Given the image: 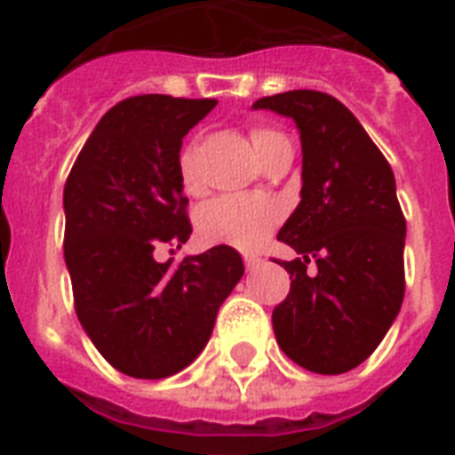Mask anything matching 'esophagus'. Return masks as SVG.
Listing matches in <instances>:
<instances>
[{"label":"esophagus","mask_w":455,"mask_h":455,"mask_svg":"<svg viewBox=\"0 0 455 455\" xmlns=\"http://www.w3.org/2000/svg\"><path fill=\"white\" fill-rule=\"evenodd\" d=\"M243 262H245V269L255 271L257 267L262 264V259H259V257H255V255H245V257H243Z\"/></svg>","instance_id":"34e87169"}]
</instances>
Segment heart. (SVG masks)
<instances>
[{
  "label": "heart",
  "mask_w": 455,
  "mask_h": 455,
  "mask_svg": "<svg viewBox=\"0 0 455 455\" xmlns=\"http://www.w3.org/2000/svg\"><path fill=\"white\" fill-rule=\"evenodd\" d=\"M281 134L267 127L250 130V141L257 156ZM179 179L188 193L200 191L198 151L196 144L184 146L179 153ZM281 221V210L274 200L257 196H220L198 212V235L210 245H231L238 250H257Z\"/></svg>",
  "instance_id": "b5f03b06"
}]
</instances>
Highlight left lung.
<instances>
[{
  "instance_id": "8db88e82",
  "label": "left lung",
  "mask_w": 455,
  "mask_h": 455,
  "mask_svg": "<svg viewBox=\"0 0 455 455\" xmlns=\"http://www.w3.org/2000/svg\"><path fill=\"white\" fill-rule=\"evenodd\" d=\"M252 108L292 117L302 139V200L278 231L298 252L278 262L291 274L271 314L278 347L307 371L347 373L375 352L403 302L406 220L395 174L335 96L292 89Z\"/></svg>"
}]
</instances>
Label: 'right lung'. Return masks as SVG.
Instances as JSON below:
<instances>
[{
    "instance_id": "add662e5",
    "label": "right lung",
    "mask_w": 455,
    "mask_h": 455,
    "mask_svg": "<svg viewBox=\"0 0 455 455\" xmlns=\"http://www.w3.org/2000/svg\"><path fill=\"white\" fill-rule=\"evenodd\" d=\"M214 99L141 94L99 120L63 188V255L82 328L120 373L160 380L191 363L212 335L221 302L241 281L228 245L153 259L188 241V198L179 179L181 139Z\"/></svg>"
}]
</instances>
